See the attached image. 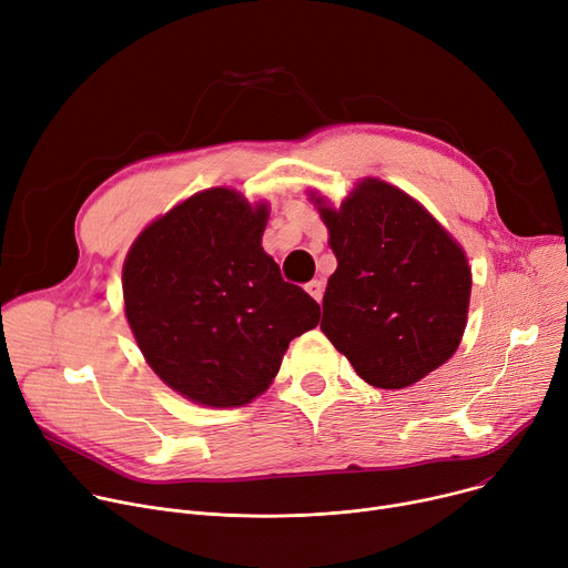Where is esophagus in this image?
<instances>
[{"label":"esophagus","instance_id":"esophagus-1","mask_svg":"<svg viewBox=\"0 0 568 568\" xmlns=\"http://www.w3.org/2000/svg\"><path fill=\"white\" fill-rule=\"evenodd\" d=\"M305 288H307V293L316 300V303H321V300H323V282H321V280H312Z\"/></svg>","mask_w":568,"mask_h":568}]
</instances>
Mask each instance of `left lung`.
<instances>
[{
	"label": "left lung",
	"instance_id": "1",
	"mask_svg": "<svg viewBox=\"0 0 568 568\" xmlns=\"http://www.w3.org/2000/svg\"><path fill=\"white\" fill-rule=\"evenodd\" d=\"M337 256L323 335L362 381L404 389L436 372L468 323L473 273L447 229L404 190L364 179L339 209L312 194Z\"/></svg>",
	"mask_w": 568,
	"mask_h": 568
}]
</instances>
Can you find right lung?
<instances>
[{
	"label": "right lung",
	"instance_id": "add662e5",
	"mask_svg": "<svg viewBox=\"0 0 568 568\" xmlns=\"http://www.w3.org/2000/svg\"><path fill=\"white\" fill-rule=\"evenodd\" d=\"M268 204L196 192L151 222L123 263L125 318L151 369L194 404L236 408L271 387L321 307L261 247Z\"/></svg>",
	"mask_w": 568,
	"mask_h": 568
}]
</instances>
